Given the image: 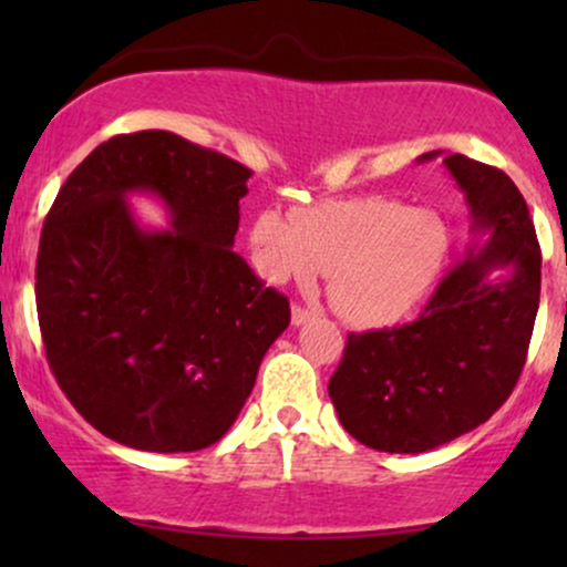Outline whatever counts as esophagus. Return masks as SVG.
Segmentation results:
<instances>
[{
    "label": "esophagus",
    "mask_w": 567,
    "mask_h": 567,
    "mask_svg": "<svg viewBox=\"0 0 567 567\" xmlns=\"http://www.w3.org/2000/svg\"><path fill=\"white\" fill-rule=\"evenodd\" d=\"M311 317H315V311H309V309H303V306H292V324H303V322H309Z\"/></svg>",
    "instance_id": "1"
}]
</instances>
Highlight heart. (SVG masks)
I'll list each match as a JSON object with an SVG mask.
<instances>
[{
  "label": "heart",
  "instance_id": "obj_1",
  "mask_svg": "<svg viewBox=\"0 0 567 567\" xmlns=\"http://www.w3.org/2000/svg\"><path fill=\"white\" fill-rule=\"evenodd\" d=\"M258 275L282 285L330 275L343 320L381 328L410 315L434 290L451 250L445 220L394 197L320 202L296 216L264 213L250 229Z\"/></svg>",
  "mask_w": 567,
  "mask_h": 567
}]
</instances>
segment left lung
<instances>
[{
	"label": "left lung",
	"mask_w": 567,
	"mask_h": 567,
	"mask_svg": "<svg viewBox=\"0 0 567 567\" xmlns=\"http://www.w3.org/2000/svg\"><path fill=\"white\" fill-rule=\"evenodd\" d=\"M442 162L485 247L447 271L413 322L349 333L328 383L343 429L383 453H424L485 424L517 386L542 296V247L514 181L464 154Z\"/></svg>",
	"instance_id": "1"
}]
</instances>
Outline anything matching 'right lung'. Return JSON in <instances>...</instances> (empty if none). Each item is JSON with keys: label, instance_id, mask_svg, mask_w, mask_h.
<instances>
[{"label": "right lung", "instance_id": "1", "mask_svg": "<svg viewBox=\"0 0 567 567\" xmlns=\"http://www.w3.org/2000/svg\"><path fill=\"white\" fill-rule=\"evenodd\" d=\"M250 171L167 133L114 135L44 218L37 315L58 386L135 451L192 453L229 432L290 324L282 292L231 250ZM152 190L174 229L146 233L124 197Z\"/></svg>", "mask_w": 567, "mask_h": 567}]
</instances>
